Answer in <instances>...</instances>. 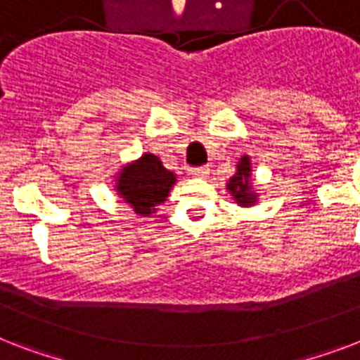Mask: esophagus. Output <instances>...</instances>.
Segmentation results:
<instances>
[{
    "mask_svg": "<svg viewBox=\"0 0 360 360\" xmlns=\"http://www.w3.org/2000/svg\"><path fill=\"white\" fill-rule=\"evenodd\" d=\"M188 174H191L192 177H196V179H203V177H207V175H209V166L191 168V169H188Z\"/></svg>",
    "mask_w": 360,
    "mask_h": 360,
    "instance_id": "obj_1",
    "label": "esophagus"
}]
</instances>
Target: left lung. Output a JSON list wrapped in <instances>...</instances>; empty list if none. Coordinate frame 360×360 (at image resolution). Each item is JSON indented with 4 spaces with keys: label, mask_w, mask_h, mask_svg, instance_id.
Instances as JSON below:
<instances>
[{
    "label": "left lung",
    "mask_w": 360,
    "mask_h": 360,
    "mask_svg": "<svg viewBox=\"0 0 360 360\" xmlns=\"http://www.w3.org/2000/svg\"><path fill=\"white\" fill-rule=\"evenodd\" d=\"M226 188L240 207H250L257 203V192L254 191V185H252V162L248 155H243L239 158L236 174L226 183Z\"/></svg>",
    "instance_id": "8db88e82"
}]
</instances>
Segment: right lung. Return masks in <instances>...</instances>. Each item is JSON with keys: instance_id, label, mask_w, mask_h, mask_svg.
<instances>
[{"instance_id": "right-lung-1", "label": "right lung", "mask_w": 360, "mask_h": 360, "mask_svg": "<svg viewBox=\"0 0 360 360\" xmlns=\"http://www.w3.org/2000/svg\"><path fill=\"white\" fill-rule=\"evenodd\" d=\"M175 181L174 172L164 168L157 155L143 153L138 160L124 164L115 175L114 191L138 217H151L166 202Z\"/></svg>"}]
</instances>
